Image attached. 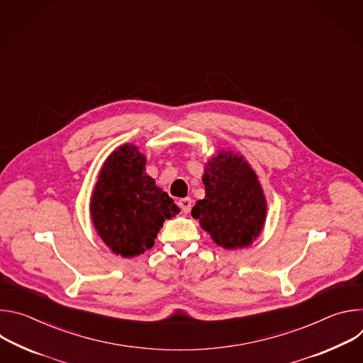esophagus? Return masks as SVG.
Instances as JSON below:
<instances>
[{
    "label": "esophagus",
    "instance_id": "obj_1",
    "mask_svg": "<svg viewBox=\"0 0 363 363\" xmlns=\"http://www.w3.org/2000/svg\"><path fill=\"white\" fill-rule=\"evenodd\" d=\"M179 206L184 214H188L191 211V206H192V201L191 198H182L179 199Z\"/></svg>",
    "mask_w": 363,
    "mask_h": 363
}]
</instances>
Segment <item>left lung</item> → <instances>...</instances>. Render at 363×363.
I'll use <instances>...</instances> for the list:
<instances>
[{
	"mask_svg": "<svg viewBox=\"0 0 363 363\" xmlns=\"http://www.w3.org/2000/svg\"><path fill=\"white\" fill-rule=\"evenodd\" d=\"M205 198L191 211L220 247L234 250L252 242L266 221L267 203L254 171L233 152H221L203 171Z\"/></svg>",
	"mask_w": 363,
	"mask_h": 363,
	"instance_id": "8db88e82",
	"label": "left lung"
}]
</instances>
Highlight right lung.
I'll return each mask as SVG.
<instances>
[{
	"label": "right lung",
	"mask_w": 363,
	"mask_h": 363,
	"mask_svg": "<svg viewBox=\"0 0 363 363\" xmlns=\"http://www.w3.org/2000/svg\"><path fill=\"white\" fill-rule=\"evenodd\" d=\"M145 164L136 146H121L103 164L90 201L96 231L122 257H135L150 248L164 221L181 211L145 174Z\"/></svg>",
	"instance_id": "1"
}]
</instances>
